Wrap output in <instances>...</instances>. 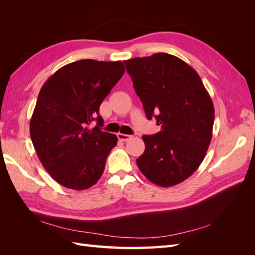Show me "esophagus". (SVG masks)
Instances as JSON below:
<instances>
[{"label": "esophagus", "mask_w": 255, "mask_h": 255, "mask_svg": "<svg viewBox=\"0 0 255 255\" xmlns=\"http://www.w3.org/2000/svg\"><path fill=\"white\" fill-rule=\"evenodd\" d=\"M117 137H118V139L121 140V141H128L129 139H132V136H130V135L122 134V133H118Z\"/></svg>", "instance_id": "esophagus-1"}]
</instances>
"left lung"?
I'll use <instances>...</instances> for the list:
<instances>
[{"mask_svg": "<svg viewBox=\"0 0 255 255\" xmlns=\"http://www.w3.org/2000/svg\"><path fill=\"white\" fill-rule=\"evenodd\" d=\"M125 65L146 118L160 126L158 133L142 136L145 149L137 166L152 183L174 186L205 157L215 118L212 99L194 69L170 54L136 57Z\"/></svg>", "mask_w": 255, "mask_h": 255, "instance_id": "obj_1", "label": "left lung"}]
</instances>
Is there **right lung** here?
Listing matches in <instances>:
<instances>
[{
    "instance_id": "obj_1",
    "label": "right lung",
    "mask_w": 255,
    "mask_h": 255,
    "mask_svg": "<svg viewBox=\"0 0 255 255\" xmlns=\"http://www.w3.org/2000/svg\"><path fill=\"white\" fill-rule=\"evenodd\" d=\"M125 71L121 61L82 59L58 69L40 89L30 138L45 170L64 187L84 190L101 177L118 138L101 129L99 109ZM94 120L98 126L89 129Z\"/></svg>"
}]
</instances>
